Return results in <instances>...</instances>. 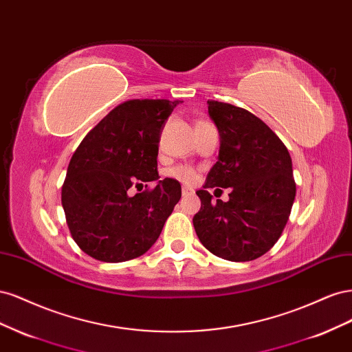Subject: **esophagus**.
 <instances>
[{"label":"esophagus","instance_id":"obj_1","mask_svg":"<svg viewBox=\"0 0 352 352\" xmlns=\"http://www.w3.org/2000/svg\"><path fill=\"white\" fill-rule=\"evenodd\" d=\"M182 194H184L185 197H188V195H192V194H194V189L190 188V186L184 185V186H182Z\"/></svg>","mask_w":352,"mask_h":352}]
</instances>
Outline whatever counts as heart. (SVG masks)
Here are the masks:
<instances>
[{
	"mask_svg": "<svg viewBox=\"0 0 352 352\" xmlns=\"http://www.w3.org/2000/svg\"><path fill=\"white\" fill-rule=\"evenodd\" d=\"M172 175L176 177V179H179V180H182V182H188V184H190V182H194L195 180V172L190 167H185V166H180V167H176L173 172H172Z\"/></svg>",
	"mask_w": 352,
	"mask_h": 352,
	"instance_id": "b5f03b06",
	"label": "heart"
}]
</instances>
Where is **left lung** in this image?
I'll return each mask as SVG.
<instances>
[{"instance_id": "obj_1", "label": "left lung", "mask_w": 352, "mask_h": 352, "mask_svg": "<svg viewBox=\"0 0 352 352\" xmlns=\"http://www.w3.org/2000/svg\"><path fill=\"white\" fill-rule=\"evenodd\" d=\"M220 146L216 164L197 190L201 208L194 228L220 258L251 261L280 238L295 199L292 160L270 127L248 110L207 101ZM208 187H232L230 201L212 203Z\"/></svg>"}]
</instances>
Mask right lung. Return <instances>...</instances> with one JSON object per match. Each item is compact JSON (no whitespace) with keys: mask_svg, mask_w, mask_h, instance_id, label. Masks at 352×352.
<instances>
[{"mask_svg":"<svg viewBox=\"0 0 352 352\" xmlns=\"http://www.w3.org/2000/svg\"><path fill=\"white\" fill-rule=\"evenodd\" d=\"M180 101L132 100L117 105L74 151L61 204L72 236L92 258L120 263L150 250L182 197L175 179L158 180L160 133ZM157 180L151 191L131 187Z\"/></svg>","mask_w":352,"mask_h":352,"instance_id":"obj_1","label":"right lung"}]
</instances>
